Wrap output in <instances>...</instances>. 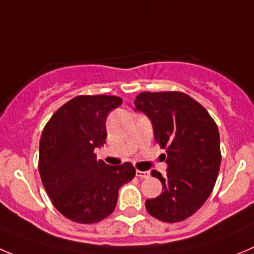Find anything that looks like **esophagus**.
<instances>
[{
	"label": "esophagus",
	"mask_w": 254,
	"mask_h": 254,
	"mask_svg": "<svg viewBox=\"0 0 254 254\" xmlns=\"http://www.w3.org/2000/svg\"><path fill=\"white\" fill-rule=\"evenodd\" d=\"M136 177L140 178V179H146V178L150 177V172H141V170H136Z\"/></svg>",
	"instance_id": "obj_1"
}]
</instances>
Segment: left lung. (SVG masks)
Listing matches in <instances>:
<instances>
[{
	"mask_svg": "<svg viewBox=\"0 0 254 254\" xmlns=\"http://www.w3.org/2000/svg\"><path fill=\"white\" fill-rule=\"evenodd\" d=\"M134 104V110L151 122L156 143L167 149V174L151 170L163 191L146 200V210L163 222H182L204 204L214 188L220 167L217 124L183 92H141Z\"/></svg>",
	"mask_w": 254,
	"mask_h": 254,
	"instance_id": "left-lung-1",
	"label": "left lung"
}]
</instances>
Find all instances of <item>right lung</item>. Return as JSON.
I'll list each match as a JSON object with an SVG mask.
<instances>
[{
	"mask_svg": "<svg viewBox=\"0 0 254 254\" xmlns=\"http://www.w3.org/2000/svg\"><path fill=\"white\" fill-rule=\"evenodd\" d=\"M122 103L108 95L76 96L51 116L42 131V184L56 209L73 222L98 223L110 215L119 188L134 178L130 163L108 165L94 153L105 144L109 113Z\"/></svg>",
	"mask_w": 254,
	"mask_h": 254,
	"instance_id": "obj_1",
	"label": "right lung"
}]
</instances>
